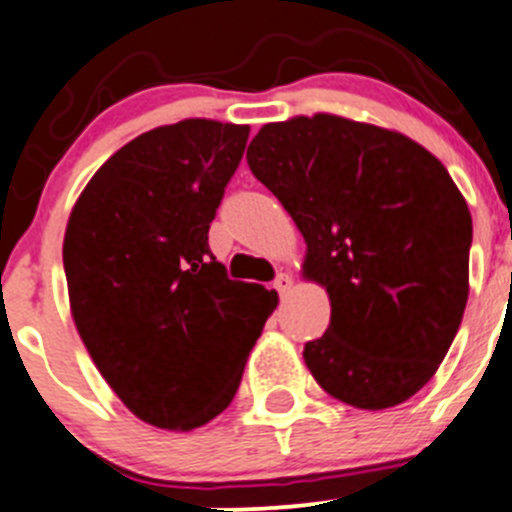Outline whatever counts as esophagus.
Listing matches in <instances>:
<instances>
[{"instance_id": "esophagus-1", "label": "esophagus", "mask_w": 512, "mask_h": 512, "mask_svg": "<svg viewBox=\"0 0 512 512\" xmlns=\"http://www.w3.org/2000/svg\"><path fill=\"white\" fill-rule=\"evenodd\" d=\"M292 287H294V279L289 274H279L274 279V289L281 294V297H287V294L292 292Z\"/></svg>"}]
</instances>
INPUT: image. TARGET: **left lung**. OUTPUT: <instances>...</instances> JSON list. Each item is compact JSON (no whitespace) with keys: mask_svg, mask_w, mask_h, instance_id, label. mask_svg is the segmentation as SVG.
<instances>
[{"mask_svg":"<svg viewBox=\"0 0 512 512\" xmlns=\"http://www.w3.org/2000/svg\"><path fill=\"white\" fill-rule=\"evenodd\" d=\"M248 167L307 243L302 276L325 287L330 327L304 363L365 411L431 381L470 294L472 215L447 167L393 129L335 114L261 126Z\"/></svg>","mask_w":512,"mask_h":512,"instance_id":"1","label":"left lung"}]
</instances>
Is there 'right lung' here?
I'll return each mask as SVG.
<instances>
[{
    "label": "right lung",
    "instance_id": "obj_1",
    "mask_svg": "<svg viewBox=\"0 0 512 512\" xmlns=\"http://www.w3.org/2000/svg\"><path fill=\"white\" fill-rule=\"evenodd\" d=\"M246 124L185 119L111 154L63 238L70 314L131 414L192 431L228 409L279 297L225 276L208 246Z\"/></svg>",
    "mask_w": 512,
    "mask_h": 512
}]
</instances>
